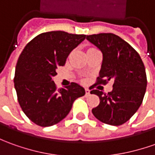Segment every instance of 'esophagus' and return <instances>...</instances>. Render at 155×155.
Returning a JSON list of instances; mask_svg holds the SVG:
<instances>
[{
  "mask_svg": "<svg viewBox=\"0 0 155 155\" xmlns=\"http://www.w3.org/2000/svg\"><path fill=\"white\" fill-rule=\"evenodd\" d=\"M85 91H86V96H88L90 94V91L88 89H85Z\"/></svg>",
  "mask_w": 155,
  "mask_h": 155,
  "instance_id": "1",
  "label": "esophagus"
}]
</instances>
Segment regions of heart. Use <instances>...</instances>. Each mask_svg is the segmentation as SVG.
<instances>
[{"label": "heart", "mask_w": 155, "mask_h": 155, "mask_svg": "<svg viewBox=\"0 0 155 155\" xmlns=\"http://www.w3.org/2000/svg\"><path fill=\"white\" fill-rule=\"evenodd\" d=\"M93 50H97V48H95V47H90V48H88V50H87V51H93Z\"/></svg>", "instance_id": "obj_1"}]
</instances>
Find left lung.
<instances>
[{"instance_id":"8db88e82","label":"left lung","mask_w":155,"mask_h":155,"mask_svg":"<svg viewBox=\"0 0 155 155\" xmlns=\"http://www.w3.org/2000/svg\"><path fill=\"white\" fill-rule=\"evenodd\" d=\"M86 39L99 48L104 59L97 82L106 85L114 80L113 91L105 93L92 90L99 97V104L91 109L93 115L103 123L120 126L129 120L143 103L147 75L143 60L129 43L112 33L89 35Z\"/></svg>"}]
</instances>
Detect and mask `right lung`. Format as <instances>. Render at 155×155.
<instances>
[{"label":"right lung","instance_id":"right-lung-1","mask_svg":"<svg viewBox=\"0 0 155 155\" xmlns=\"http://www.w3.org/2000/svg\"><path fill=\"white\" fill-rule=\"evenodd\" d=\"M86 37L60 30L41 33L21 52L14 86L22 110L37 126L58 124L68 115L74 100L85 95L84 88L74 82L58 89L52 77L58 68L65 64L70 51Z\"/></svg>","mask_w":155,"mask_h":155}]
</instances>
